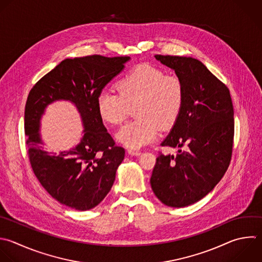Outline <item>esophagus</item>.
I'll list each match as a JSON object with an SVG mask.
<instances>
[{
  "mask_svg": "<svg viewBox=\"0 0 262 262\" xmlns=\"http://www.w3.org/2000/svg\"><path fill=\"white\" fill-rule=\"evenodd\" d=\"M127 151L130 156H139L141 154L139 150H135V149H131V148H129Z\"/></svg>",
  "mask_w": 262,
  "mask_h": 262,
  "instance_id": "esophagus-1",
  "label": "esophagus"
}]
</instances>
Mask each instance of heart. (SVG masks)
Wrapping results in <instances>:
<instances>
[{"label":"heart","mask_w":262,"mask_h":262,"mask_svg":"<svg viewBox=\"0 0 262 262\" xmlns=\"http://www.w3.org/2000/svg\"><path fill=\"white\" fill-rule=\"evenodd\" d=\"M118 93L103 90L96 101L100 119L113 126L121 125L130 107L136 119L117 133V139L130 148H140L171 128L177 121L184 100V84L173 74L141 63L131 68L117 83Z\"/></svg>","instance_id":"1"}]
</instances>
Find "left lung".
Wrapping results in <instances>:
<instances>
[{"label":"left lung","mask_w":262,"mask_h":262,"mask_svg":"<svg viewBox=\"0 0 262 262\" xmlns=\"http://www.w3.org/2000/svg\"><path fill=\"white\" fill-rule=\"evenodd\" d=\"M155 57L182 80L184 100L176 123L161 143L179 149L176 156L160 154L150 185L163 204L181 208L207 195L226 172L232 154L233 106L228 88L200 60Z\"/></svg>","instance_id":"left-lung-1"}]
</instances>
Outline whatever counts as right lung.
Listing matches in <instances>:
<instances>
[{"label":"right lung","instance_id":"right-lung-1","mask_svg":"<svg viewBox=\"0 0 262 262\" xmlns=\"http://www.w3.org/2000/svg\"><path fill=\"white\" fill-rule=\"evenodd\" d=\"M129 56L91 55L68 58L32 88L25 110L29 159L42 186L60 204L86 211L110 192L125 149L115 145L96 101L99 93L125 68ZM57 100L74 103L81 115L84 135L79 145L58 154L42 147L38 131L46 107Z\"/></svg>","mask_w":262,"mask_h":262}]
</instances>
